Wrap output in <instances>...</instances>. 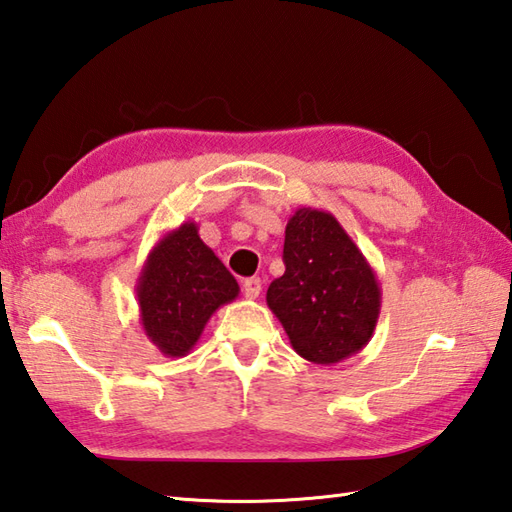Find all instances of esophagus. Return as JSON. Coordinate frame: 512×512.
I'll use <instances>...</instances> for the list:
<instances>
[{
  "instance_id": "1",
  "label": "esophagus",
  "mask_w": 512,
  "mask_h": 512,
  "mask_svg": "<svg viewBox=\"0 0 512 512\" xmlns=\"http://www.w3.org/2000/svg\"><path fill=\"white\" fill-rule=\"evenodd\" d=\"M259 292H262V279L250 277L244 281V297L246 299H257Z\"/></svg>"
}]
</instances>
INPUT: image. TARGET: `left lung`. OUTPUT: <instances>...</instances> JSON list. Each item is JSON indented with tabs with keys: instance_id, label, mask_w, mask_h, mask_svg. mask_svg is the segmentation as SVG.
<instances>
[{
	"instance_id": "1",
	"label": "left lung",
	"mask_w": 512,
	"mask_h": 512,
	"mask_svg": "<svg viewBox=\"0 0 512 512\" xmlns=\"http://www.w3.org/2000/svg\"><path fill=\"white\" fill-rule=\"evenodd\" d=\"M286 273L266 303L292 350L317 365H336L372 339L380 314L378 277L361 248L328 211L301 206L286 224Z\"/></svg>"
}]
</instances>
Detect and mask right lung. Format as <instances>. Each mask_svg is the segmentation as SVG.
I'll return each instance as SVG.
<instances>
[{"label": "right lung", "instance_id": "obj_1", "mask_svg": "<svg viewBox=\"0 0 512 512\" xmlns=\"http://www.w3.org/2000/svg\"><path fill=\"white\" fill-rule=\"evenodd\" d=\"M237 295L235 277L191 220L158 239L136 281L140 323L147 339L169 358L187 356L213 312Z\"/></svg>", "mask_w": 512, "mask_h": 512}]
</instances>
